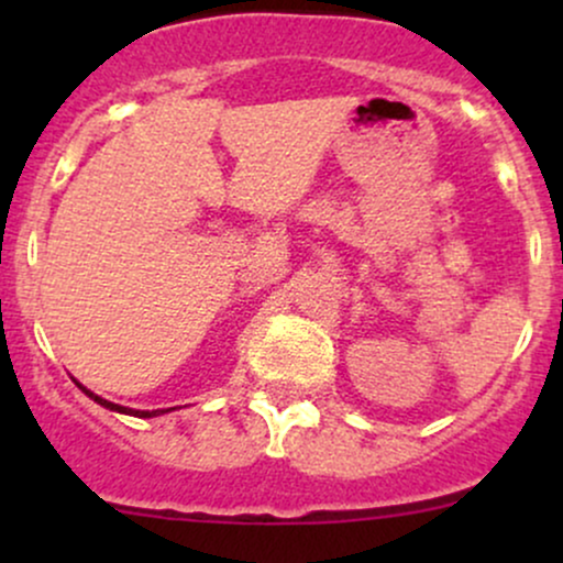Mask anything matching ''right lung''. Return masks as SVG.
<instances>
[{"label":"right lung","mask_w":563,"mask_h":563,"mask_svg":"<svg viewBox=\"0 0 563 563\" xmlns=\"http://www.w3.org/2000/svg\"><path fill=\"white\" fill-rule=\"evenodd\" d=\"M76 384H79V380H76ZM79 389L87 394L89 399H95L97 405L100 407H106V410H113V412H124V416H134V418H156V416H164V412H169V410H174V407H169V410H134V407H124V405H115V402H108V399H102V397H97L95 391H89L87 386H81L79 384Z\"/></svg>","instance_id":"right-lung-1"}]
</instances>
